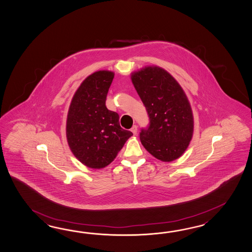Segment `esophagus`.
Wrapping results in <instances>:
<instances>
[{
	"instance_id": "34e87169",
	"label": "esophagus",
	"mask_w": 252,
	"mask_h": 252,
	"mask_svg": "<svg viewBox=\"0 0 252 252\" xmlns=\"http://www.w3.org/2000/svg\"><path fill=\"white\" fill-rule=\"evenodd\" d=\"M131 131H132V133L134 134V135H136L137 134V126H133V127L131 128Z\"/></svg>"
}]
</instances>
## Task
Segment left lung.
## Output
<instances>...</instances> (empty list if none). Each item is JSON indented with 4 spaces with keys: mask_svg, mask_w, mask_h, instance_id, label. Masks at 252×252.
<instances>
[{
    "mask_svg": "<svg viewBox=\"0 0 252 252\" xmlns=\"http://www.w3.org/2000/svg\"><path fill=\"white\" fill-rule=\"evenodd\" d=\"M131 80L150 119L149 126L140 133L142 145L162 162L182 157L190 145L194 126L185 91L170 73L158 66L131 73Z\"/></svg>",
    "mask_w": 252,
    "mask_h": 252,
    "instance_id": "left-lung-1",
    "label": "left lung"
}]
</instances>
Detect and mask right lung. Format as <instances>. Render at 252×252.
I'll return each instance as SVG.
<instances>
[{"label":"right lung","mask_w":252,"mask_h":252,"mask_svg":"<svg viewBox=\"0 0 252 252\" xmlns=\"http://www.w3.org/2000/svg\"><path fill=\"white\" fill-rule=\"evenodd\" d=\"M115 73L98 70L85 78L67 111L66 135L74 157L92 169L114 161L132 132L119 125V116L106 108V95Z\"/></svg>","instance_id":"obj_1"}]
</instances>
